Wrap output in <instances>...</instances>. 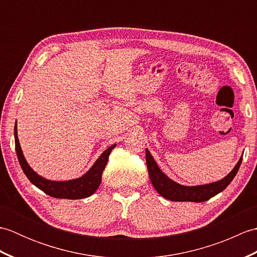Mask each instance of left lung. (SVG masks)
I'll use <instances>...</instances> for the list:
<instances>
[{
  "label": "left lung",
  "mask_w": 257,
  "mask_h": 257,
  "mask_svg": "<svg viewBox=\"0 0 257 257\" xmlns=\"http://www.w3.org/2000/svg\"><path fill=\"white\" fill-rule=\"evenodd\" d=\"M242 159L243 157H241V159L238 160L235 168L224 179L220 180V181L210 184L198 185V187H185V185H181L169 179L160 170L159 167L157 166V163L150 155L149 150H146V161L147 167H148V173L151 183L154 184L155 189L163 198L176 202H204L210 200L217 193L222 192L232 182L234 177L236 176L239 166L242 163Z\"/></svg>",
  "instance_id": "obj_1"
}]
</instances>
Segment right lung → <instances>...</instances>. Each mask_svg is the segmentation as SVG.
Instances as JSON below:
<instances>
[{
	"mask_svg": "<svg viewBox=\"0 0 257 257\" xmlns=\"http://www.w3.org/2000/svg\"><path fill=\"white\" fill-rule=\"evenodd\" d=\"M14 137H15V150L16 155H18V159L21 165L22 170L25 173V176L30 181L41 189L43 192H45L53 198L58 199H69V200H76V199H84L88 198L99 187L101 182V174L105 170V167L108 162V157L110 155L111 150L116 147V145H112L102 152V155L98 158V160L94 163L89 171L83 177L78 179L70 180V181H50L38 176L37 173L32 170L31 167L27 165L25 158L22 154V149L20 147V143L18 139V130H16V124L14 128Z\"/></svg>",
	"mask_w": 257,
	"mask_h": 257,
	"instance_id": "right-lung-1",
	"label": "right lung"
}]
</instances>
